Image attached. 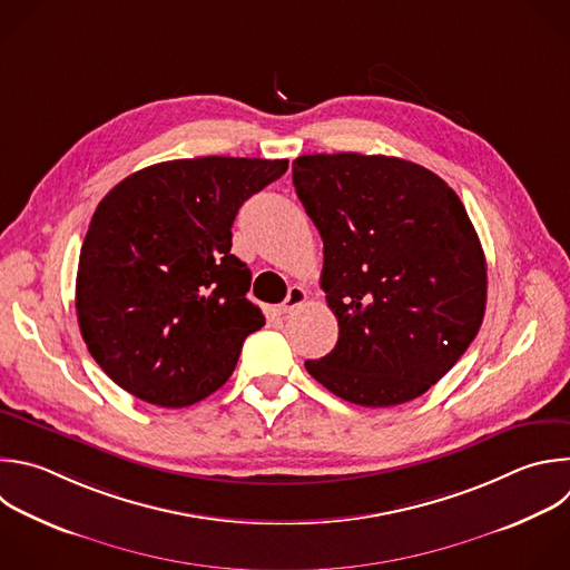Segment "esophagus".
Wrapping results in <instances>:
<instances>
[{"mask_svg":"<svg viewBox=\"0 0 570 570\" xmlns=\"http://www.w3.org/2000/svg\"><path fill=\"white\" fill-rule=\"evenodd\" d=\"M306 299H308V293L302 286H291V291L282 304V313H291V311L299 308Z\"/></svg>","mask_w":570,"mask_h":570,"instance_id":"34e87169","label":"esophagus"}]
</instances>
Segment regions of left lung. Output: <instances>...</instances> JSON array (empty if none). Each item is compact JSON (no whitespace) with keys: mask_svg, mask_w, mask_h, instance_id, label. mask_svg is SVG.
I'll return each mask as SVG.
<instances>
[{"mask_svg":"<svg viewBox=\"0 0 570 570\" xmlns=\"http://www.w3.org/2000/svg\"><path fill=\"white\" fill-rule=\"evenodd\" d=\"M293 185L324 242L320 286L340 326L306 371L362 407L423 396L485 313V255L461 199L423 165L355 151L295 158Z\"/></svg>","mask_w":570,"mask_h":570,"instance_id":"8db88e82","label":"left lung"}]
</instances>
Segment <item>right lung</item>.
Wrapping results in <instances>:
<instances>
[{
	"label": "right lung",
	"instance_id": "obj_1",
	"mask_svg": "<svg viewBox=\"0 0 570 570\" xmlns=\"http://www.w3.org/2000/svg\"><path fill=\"white\" fill-rule=\"evenodd\" d=\"M286 169V158L167 160L129 174L98 204L76 311L118 387L176 410L226 385L244 340L266 322L246 297L248 266L230 253L233 222Z\"/></svg>",
	"mask_w": 570,
	"mask_h": 570
}]
</instances>
